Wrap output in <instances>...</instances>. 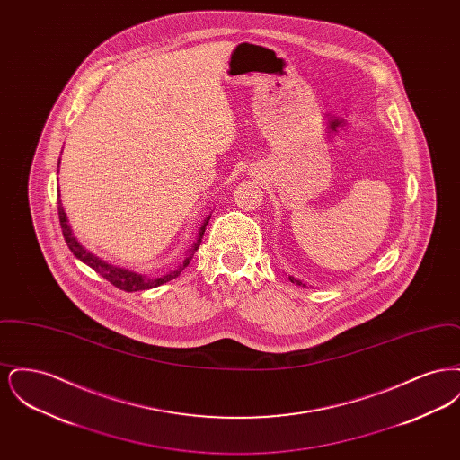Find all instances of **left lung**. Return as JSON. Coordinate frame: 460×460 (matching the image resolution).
<instances>
[{"label": "left lung", "mask_w": 460, "mask_h": 460, "mask_svg": "<svg viewBox=\"0 0 460 460\" xmlns=\"http://www.w3.org/2000/svg\"><path fill=\"white\" fill-rule=\"evenodd\" d=\"M289 281H291V283H296V285H298V286H306V285H304V283H302V281H298V279H295V278H293V276H289Z\"/></svg>", "instance_id": "left-lung-1"}]
</instances>
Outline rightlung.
Segmentation results:
<instances>
[{
  "instance_id": "obj_1",
  "label": "right lung",
  "mask_w": 460,
  "mask_h": 460,
  "mask_svg": "<svg viewBox=\"0 0 460 460\" xmlns=\"http://www.w3.org/2000/svg\"><path fill=\"white\" fill-rule=\"evenodd\" d=\"M58 164H60V162H58ZM58 197H60V191H58ZM58 217H60V226H62V233H64L66 246L70 248V252L74 253V257L79 259L81 262L89 265V267H91L93 270H96L102 278H105L111 285L117 286L119 289H124V291L152 289V288L164 285V283L172 281L174 278H177V276L182 272V269L188 267V263L191 262V259H193V255H195V252H197L198 246H199V243H201V238H203V234H205V227H207V224H208V220H210V216L203 220V224H201V227H199V233H198L197 241H195L193 248L190 250V255L186 257V261L179 265V269L174 270V272H169V274L162 276V278H155V279H152V278H146L145 274H137V272H132L129 269L117 267V265L105 262V261H102L100 257H96V255H93L91 252H88L79 241L75 240V236H74L72 229H70L68 219H66V210H64V207H62V199H58Z\"/></svg>"
}]
</instances>
